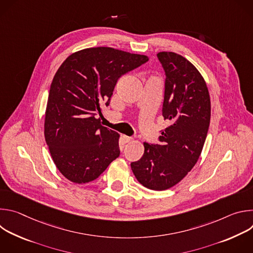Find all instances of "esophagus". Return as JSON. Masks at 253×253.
Segmentation results:
<instances>
[{
  "instance_id": "34e87169",
  "label": "esophagus",
  "mask_w": 253,
  "mask_h": 253,
  "mask_svg": "<svg viewBox=\"0 0 253 253\" xmlns=\"http://www.w3.org/2000/svg\"><path fill=\"white\" fill-rule=\"evenodd\" d=\"M122 139H123L124 143H128V142H130V141L133 140L132 137H129V136H126V135H123V136H122Z\"/></svg>"
}]
</instances>
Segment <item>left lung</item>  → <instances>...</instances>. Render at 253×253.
<instances>
[{
    "mask_svg": "<svg viewBox=\"0 0 253 253\" xmlns=\"http://www.w3.org/2000/svg\"><path fill=\"white\" fill-rule=\"evenodd\" d=\"M165 72L162 115L170 125L161 130L160 144L144 142V154L131 163L138 181L152 190H166L196 164L210 123V97L198 70L173 52L157 54Z\"/></svg>",
    "mask_w": 253,
    "mask_h": 253,
    "instance_id": "obj_1",
    "label": "left lung"
}]
</instances>
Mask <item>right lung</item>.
<instances>
[{
	"mask_svg": "<svg viewBox=\"0 0 253 253\" xmlns=\"http://www.w3.org/2000/svg\"><path fill=\"white\" fill-rule=\"evenodd\" d=\"M148 60L109 47L88 48L70 55L56 72L44 133L54 163L70 181H93L119 157V134L96 115L109 105L119 78Z\"/></svg>",
	"mask_w": 253,
	"mask_h": 253,
	"instance_id": "obj_1",
	"label": "right lung"
}]
</instances>
